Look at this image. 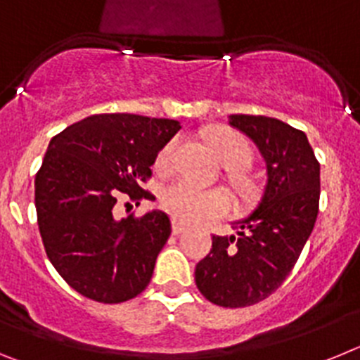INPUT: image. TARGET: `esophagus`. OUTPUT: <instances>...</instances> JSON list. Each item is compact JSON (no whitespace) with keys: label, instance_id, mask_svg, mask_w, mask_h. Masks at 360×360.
<instances>
[{"label":"esophagus","instance_id":"1","mask_svg":"<svg viewBox=\"0 0 360 360\" xmlns=\"http://www.w3.org/2000/svg\"><path fill=\"white\" fill-rule=\"evenodd\" d=\"M184 231H186V225H184L182 221H176V219H173V234H174V236L182 234Z\"/></svg>","mask_w":360,"mask_h":360}]
</instances>
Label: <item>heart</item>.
<instances>
[{
    "label": "heart",
    "mask_w": 360,
    "mask_h": 360,
    "mask_svg": "<svg viewBox=\"0 0 360 360\" xmlns=\"http://www.w3.org/2000/svg\"><path fill=\"white\" fill-rule=\"evenodd\" d=\"M207 141L216 157L231 169H243L252 158L249 141L234 129L216 128L209 131ZM176 141H171L160 149L155 160L158 171H167L173 164ZM160 205L176 221L195 224L200 219L224 216L231 211V200L219 189H202L189 180H176L162 191Z\"/></svg>",
    "instance_id": "1"
}]
</instances>
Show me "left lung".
Listing matches in <instances>:
<instances>
[{"mask_svg": "<svg viewBox=\"0 0 360 360\" xmlns=\"http://www.w3.org/2000/svg\"><path fill=\"white\" fill-rule=\"evenodd\" d=\"M229 124L259 148L266 184L236 236H212L195 281L211 303L241 308L269 297L294 269L319 212L321 167L307 135L283 120L231 115Z\"/></svg>", "mask_w": 360, "mask_h": 360, "instance_id": "left-lung-1", "label": "left lung"}]
</instances>
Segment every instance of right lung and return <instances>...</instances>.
Instances as JSON below:
<instances>
[{
    "label": "right lung",
    "mask_w": 360,
    "mask_h": 360,
    "mask_svg": "<svg viewBox=\"0 0 360 360\" xmlns=\"http://www.w3.org/2000/svg\"><path fill=\"white\" fill-rule=\"evenodd\" d=\"M182 128L178 120L103 113L50 141L36 174L37 225L50 263L73 290L98 303L136 297L151 281L171 234L162 211L115 219L120 196L136 205L157 155Z\"/></svg>",
    "instance_id": "obj_1"
}]
</instances>
